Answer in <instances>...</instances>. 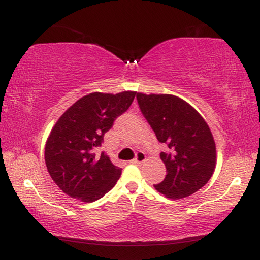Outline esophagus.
Returning a JSON list of instances; mask_svg holds the SVG:
<instances>
[{
  "label": "esophagus",
  "mask_w": 260,
  "mask_h": 260,
  "mask_svg": "<svg viewBox=\"0 0 260 260\" xmlns=\"http://www.w3.org/2000/svg\"><path fill=\"white\" fill-rule=\"evenodd\" d=\"M146 161V155H144L143 152H138L136 153V157L134 158L133 160H131L132 164H135V165H139V164H142V162Z\"/></svg>",
  "instance_id": "esophagus-1"
}]
</instances>
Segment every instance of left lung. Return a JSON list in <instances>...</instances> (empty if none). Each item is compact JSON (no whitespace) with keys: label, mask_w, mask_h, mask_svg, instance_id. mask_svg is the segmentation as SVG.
I'll use <instances>...</instances> for the list:
<instances>
[{"label":"left lung","mask_w":260,"mask_h":260,"mask_svg":"<svg viewBox=\"0 0 260 260\" xmlns=\"http://www.w3.org/2000/svg\"><path fill=\"white\" fill-rule=\"evenodd\" d=\"M136 99L157 140L169 147L160 152L166 177L156 190L174 200L192 195L208 183L215 169L217 151L209 125L178 96L138 93Z\"/></svg>","instance_id":"8db88e82"}]
</instances>
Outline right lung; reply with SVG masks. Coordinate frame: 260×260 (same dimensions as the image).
<instances>
[{
  "label": "right lung",
  "mask_w": 260,
  "mask_h": 260,
  "mask_svg": "<svg viewBox=\"0 0 260 260\" xmlns=\"http://www.w3.org/2000/svg\"><path fill=\"white\" fill-rule=\"evenodd\" d=\"M136 91L90 93L65 111L48 136L45 160L60 190L86 203L100 200L119 180L121 169L104 152L93 153L117 117L127 111Z\"/></svg>",
  "instance_id": "obj_1"
}]
</instances>
